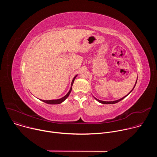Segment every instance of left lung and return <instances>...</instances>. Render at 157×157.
Masks as SVG:
<instances>
[{"label": "left lung", "mask_w": 157, "mask_h": 157, "mask_svg": "<svg viewBox=\"0 0 157 157\" xmlns=\"http://www.w3.org/2000/svg\"><path fill=\"white\" fill-rule=\"evenodd\" d=\"M136 83H137V81H136V84H135V86H134V87H133V88L132 89V90L133 89H134V87H135V86H136ZM132 90L127 94V95H126L125 96H124V97H123L122 98H121V99H119V100H117V101H101V100H99V99H96V98H95V99L96 100H97L98 102H101V103H102V104H116V103H117V102H119V101H121V100H122L123 99H124L126 96H127L132 91Z\"/></svg>", "instance_id": "8db88e82"}]
</instances>
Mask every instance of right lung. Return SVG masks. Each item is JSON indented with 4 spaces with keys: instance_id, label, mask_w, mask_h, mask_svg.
<instances>
[{
    "instance_id": "obj_1",
    "label": "right lung",
    "mask_w": 157,
    "mask_h": 157,
    "mask_svg": "<svg viewBox=\"0 0 157 157\" xmlns=\"http://www.w3.org/2000/svg\"><path fill=\"white\" fill-rule=\"evenodd\" d=\"M77 76V75L76 76H75V78H73V81H72V82H71V88H70V91H69V92L67 93L63 98H61V99H55V100H47V101H44V100H41L43 102H45V103H47V104H60V103H61V102H63L67 98H68V96H69V95H70V93H71V90H72V86H73V82H74V81H75V78H76V77Z\"/></svg>"
}]
</instances>
